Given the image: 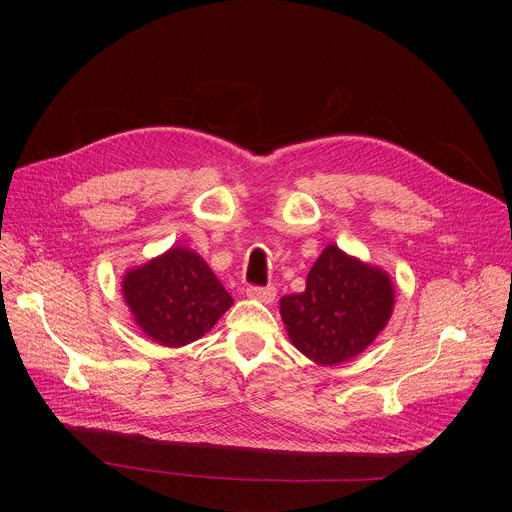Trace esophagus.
<instances>
[{
    "mask_svg": "<svg viewBox=\"0 0 512 512\" xmlns=\"http://www.w3.org/2000/svg\"><path fill=\"white\" fill-rule=\"evenodd\" d=\"M247 296L253 300H259L263 304H271L277 296V289L273 285H249Z\"/></svg>",
    "mask_w": 512,
    "mask_h": 512,
    "instance_id": "34e87169",
    "label": "esophagus"
}]
</instances>
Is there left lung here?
I'll return each mask as SVG.
<instances>
[{"label":"left lung","mask_w":512,"mask_h":512,"mask_svg":"<svg viewBox=\"0 0 512 512\" xmlns=\"http://www.w3.org/2000/svg\"><path fill=\"white\" fill-rule=\"evenodd\" d=\"M393 283L328 245L308 273L306 291L279 302L294 346L318 364H340L367 348L393 312Z\"/></svg>","instance_id":"8db88e82"}]
</instances>
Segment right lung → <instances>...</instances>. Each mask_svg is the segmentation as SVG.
<instances>
[{"label": "right lung", "instance_id": "obj_1", "mask_svg": "<svg viewBox=\"0 0 512 512\" xmlns=\"http://www.w3.org/2000/svg\"><path fill=\"white\" fill-rule=\"evenodd\" d=\"M121 285L135 324L170 348L202 338L233 304L202 257L184 247L129 271Z\"/></svg>", "mask_w": 512, "mask_h": 512}]
</instances>
